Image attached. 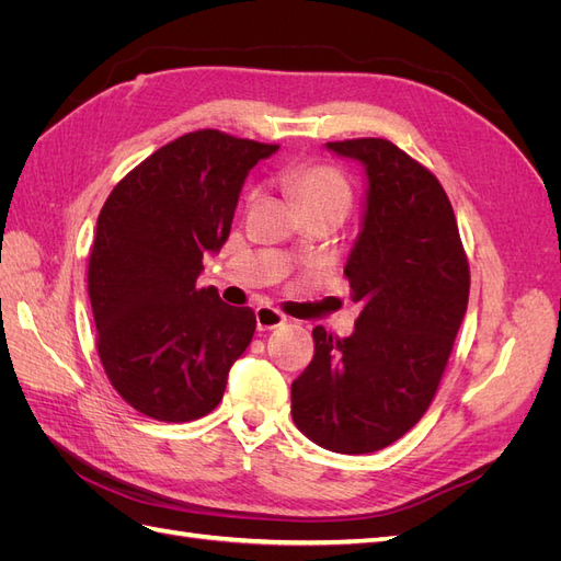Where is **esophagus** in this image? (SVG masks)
<instances>
[{
	"instance_id": "esophagus-1",
	"label": "esophagus",
	"mask_w": 561,
	"mask_h": 561,
	"mask_svg": "<svg viewBox=\"0 0 561 561\" xmlns=\"http://www.w3.org/2000/svg\"><path fill=\"white\" fill-rule=\"evenodd\" d=\"M254 318H257V330H274L285 325V316L271 307H257L254 309Z\"/></svg>"
}]
</instances>
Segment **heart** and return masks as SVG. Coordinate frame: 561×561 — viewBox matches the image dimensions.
I'll return each mask as SVG.
<instances>
[{
    "instance_id": "heart-1",
    "label": "heart",
    "mask_w": 561,
    "mask_h": 561,
    "mask_svg": "<svg viewBox=\"0 0 561 561\" xmlns=\"http://www.w3.org/2000/svg\"><path fill=\"white\" fill-rule=\"evenodd\" d=\"M285 186L299 201L304 213L336 210L346 215L351 206V184L344 173L328 163H304L285 173Z\"/></svg>"
}]
</instances>
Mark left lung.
Returning <instances> with one entry per match:
<instances>
[{"label":"left lung","mask_w":561,"mask_h":561,"mask_svg":"<svg viewBox=\"0 0 561 561\" xmlns=\"http://www.w3.org/2000/svg\"><path fill=\"white\" fill-rule=\"evenodd\" d=\"M325 149L365 171L360 231L344 268L363 311L351 336L313 330V360L293 381V421L330 451L369 454L428 410L468 309L470 274L433 173L381 138Z\"/></svg>","instance_id":"8db88e82"}]
</instances>
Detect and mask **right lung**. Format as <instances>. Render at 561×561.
Instances as JSON below:
<instances>
[{"label":"right lung","instance_id":"add662e5","mask_svg":"<svg viewBox=\"0 0 561 561\" xmlns=\"http://www.w3.org/2000/svg\"><path fill=\"white\" fill-rule=\"evenodd\" d=\"M278 145L186 133L114 186L98 217L89 297L112 386L159 421L210 414L254 334V311L198 287L229 239L248 173Z\"/></svg>","mask_w":561,"mask_h":561}]
</instances>
